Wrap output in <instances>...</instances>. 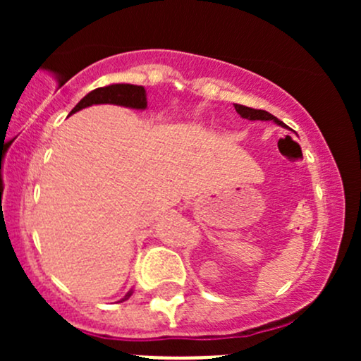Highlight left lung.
<instances>
[{"instance_id": "1", "label": "left lung", "mask_w": 361, "mask_h": 361, "mask_svg": "<svg viewBox=\"0 0 361 361\" xmlns=\"http://www.w3.org/2000/svg\"><path fill=\"white\" fill-rule=\"evenodd\" d=\"M235 111H238L239 115H241L243 118H247V120H263V122H268V120H271V122H275L276 126H281V127H287L285 126L281 120H279L275 117V115L268 114L267 110H256V109H250V106H244V105H238L235 103L234 105Z\"/></svg>"}]
</instances>
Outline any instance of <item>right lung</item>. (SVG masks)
Here are the masks:
<instances>
[{"label":"right lung","instance_id":"obj_1","mask_svg":"<svg viewBox=\"0 0 361 361\" xmlns=\"http://www.w3.org/2000/svg\"><path fill=\"white\" fill-rule=\"evenodd\" d=\"M102 103H110V105H120V106H127V109H135V110H146L147 106L146 90H144V86L126 85V82L103 86V88L90 91V93L86 94V97L82 98L76 106H74L71 114H76V111H80L91 105H102ZM132 292H134V290L127 292L122 300H127L128 297L132 295Z\"/></svg>","mask_w":361,"mask_h":361}]
</instances>
